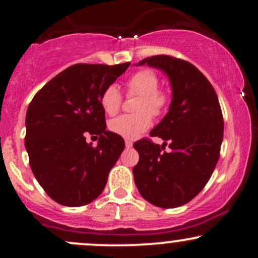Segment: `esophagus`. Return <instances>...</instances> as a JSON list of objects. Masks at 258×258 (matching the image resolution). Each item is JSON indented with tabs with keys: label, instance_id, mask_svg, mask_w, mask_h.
<instances>
[{
	"label": "esophagus",
	"instance_id": "obj_1",
	"mask_svg": "<svg viewBox=\"0 0 258 258\" xmlns=\"http://www.w3.org/2000/svg\"><path fill=\"white\" fill-rule=\"evenodd\" d=\"M125 146H126V148H132L133 143H132L131 141H128V139H126V141H125Z\"/></svg>",
	"mask_w": 258,
	"mask_h": 258
}]
</instances>
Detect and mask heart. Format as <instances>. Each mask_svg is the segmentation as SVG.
<instances>
[{"label":"heart","instance_id":"b5f03b06","mask_svg":"<svg viewBox=\"0 0 258 258\" xmlns=\"http://www.w3.org/2000/svg\"><path fill=\"white\" fill-rule=\"evenodd\" d=\"M126 90L128 96H139L137 114H125L115 117L109 123L111 132L127 139L137 138L152 125L153 116H160L168 105L166 92L159 90V78L149 69L138 70L127 80ZM122 93L117 86L110 85L103 91L100 104L109 115L116 114L122 105Z\"/></svg>","mask_w":258,"mask_h":258}]
</instances>
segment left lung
Masks as SVG:
<instances>
[{"instance_id": "left-lung-1", "label": "left lung", "mask_w": 258, "mask_h": 258, "mask_svg": "<svg viewBox=\"0 0 258 258\" xmlns=\"http://www.w3.org/2000/svg\"><path fill=\"white\" fill-rule=\"evenodd\" d=\"M168 76L172 100L165 117L150 132L161 147L143 138L133 144L139 154L135 183L147 201L162 209L189 203L203 190L220 159L223 116L217 94L204 74L189 61L171 55L141 60ZM169 144L171 150L164 152Z\"/></svg>"}]
</instances>
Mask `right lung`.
<instances>
[{
  "instance_id": "right-lung-1",
  "label": "right lung",
  "mask_w": 258,
  "mask_h": 258,
  "mask_svg": "<svg viewBox=\"0 0 258 258\" xmlns=\"http://www.w3.org/2000/svg\"><path fill=\"white\" fill-rule=\"evenodd\" d=\"M117 65L75 64L35 94L26 111L25 148L32 173L51 199L84 206L98 198L125 141L106 131L103 91L126 72ZM87 133L100 136L97 147Z\"/></svg>"
}]
</instances>
